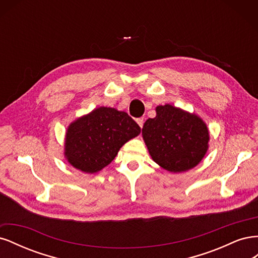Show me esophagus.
I'll list each match as a JSON object with an SVG mask.
<instances>
[{
    "mask_svg": "<svg viewBox=\"0 0 258 258\" xmlns=\"http://www.w3.org/2000/svg\"><path fill=\"white\" fill-rule=\"evenodd\" d=\"M137 122L139 123V126L142 128L143 127V123H144V118H143V117H140V118H138Z\"/></svg>",
    "mask_w": 258,
    "mask_h": 258,
    "instance_id": "34e87169",
    "label": "esophagus"
}]
</instances>
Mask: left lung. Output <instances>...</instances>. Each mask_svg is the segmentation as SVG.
Returning <instances> with one entry per match:
<instances>
[{
  "label": "left lung",
  "instance_id": "1",
  "mask_svg": "<svg viewBox=\"0 0 258 258\" xmlns=\"http://www.w3.org/2000/svg\"><path fill=\"white\" fill-rule=\"evenodd\" d=\"M156 113L142 129L153 160L171 172H183L197 166L208 150L206 123L195 114L170 104L157 106Z\"/></svg>",
  "mask_w": 258,
  "mask_h": 258
}]
</instances>
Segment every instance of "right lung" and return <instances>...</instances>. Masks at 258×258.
Returning <instances> with one entry per match:
<instances>
[{
	"label": "right lung",
	"instance_id": "right-lung-1",
	"mask_svg": "<svg viewBox=\"0 0 258 258\" xmlns=\"http://www.w3.org/2000/svg\"><path fill=\"white\" fill-rule=\"evenodd\" d=\"M141 128L124 112L99 107L70 124L66 157L84 172L95 173L116 157L119 148L137 137Z\"/></svg>",
	"mask_w": 258,
	"mask_h": 258
}]
</instances>
